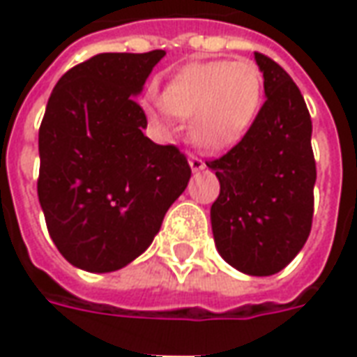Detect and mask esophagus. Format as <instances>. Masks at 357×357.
Returning a JSON list of instances; mask_svg holds the SVG:
<instances>
[{"label":"esophagus","mask_w":357,"mask_h":357,"mask_svg":"<svg viewBox=\"0 0 357 357\" xmlns=\"http://www.w3.org/2000/svg\"><path fill=\"white\" fill-rule=\"evenodd\" d=\"M189 166H191V170L193 172H201L204 170V160H202L201 156H195V155H189Z\"/></svg>","instance_id":"obj_1"}]
</instances>
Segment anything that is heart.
Segmentation results:
<instances>
[{
  "mask_svg": "<svg viewBox=\"0 0 357 357\" xmlns=\"http://www.w3.org/2000/svg\"><path fill=\"white\" fill-rule=\"evenodd\" d=\"M262 97V70L256 63L208 61L183 66L162 89V107L179 118H191L189 135L197 147L222 151L245 137ZM162 107L149 105V116H162Z\"/></svg>",
  "mask_w": 357,
  "mask_h": 357,
  "instance_id": "obj_1",
  "label": "heart"
}]
</instances>
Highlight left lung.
I'll use <instances>...</instances> for the list:
<instances>
[{"label":"left lung","instance_id":"1","mask_svg":"<svg viewBox=\"0 0 357 357\" xmlns=\"http://www.w3.org/2000/svg\"><path fill=\"white\" fill-rule=\"evenodd\" d=\"M266 102L245 137L208 160L220 195L210 208L218 252L248 275H273L306 243L314 218L315 160L304 97L273 59L255 53Z\"/></svg>","mask_w":357,"mask_h":357}]
</instances>
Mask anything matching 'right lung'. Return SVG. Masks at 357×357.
<instances>
[{
    "mask_svg": "<svg viewBox=\"0 0 357 357\" xmlns=\"http://www.w3.org/2000/svg\"><path fill=\"white\" fill-rule=\"evenodd\" d=\"M164 55L99 53L63 74L47 101L38 199L55 247L76 268L107 273L143 255L189 183L185 155L149 139L133 99Z\"/></svg>",
    "mask_w": 357,
    "mask_h": 357,
    "instance_id": "right-lung-1",
    "label": "right lung"
}]
</instances>
